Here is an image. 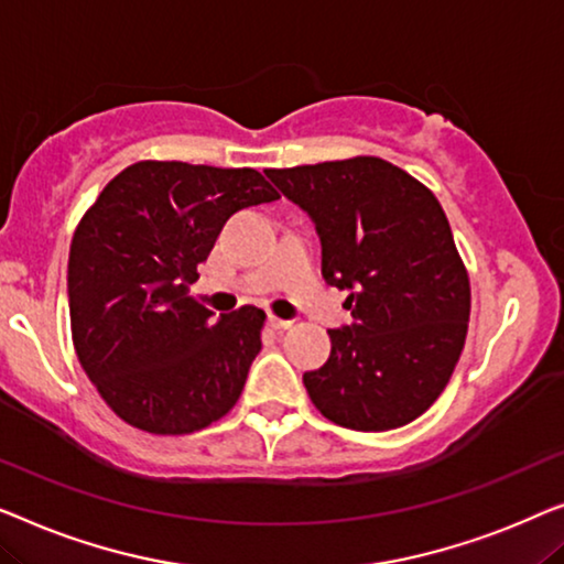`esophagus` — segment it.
Returning a JSON list of instances; mask_svg holds the SVG:
<instances>
[{
    "instance_id": "1",
    "label": "esophagus",
    "mask_w": 564,
    "mask_h": 564,
    "mask_svg": "<svg viewBox=\"0 0 564 564\" xmlns=\"http://www.w3.org/2000/svg\"><path fill=\"white\" fill-rule=\"evenodd\" d=\"M268 324H271V327H273L275 332H285V329H291V324H293V322H289V319H281V316L271 314V316H268Z\"/></svg>"
}]
</instances>
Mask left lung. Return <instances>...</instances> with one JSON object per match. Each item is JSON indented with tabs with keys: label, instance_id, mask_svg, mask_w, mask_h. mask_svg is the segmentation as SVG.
<instances>
[{
	"label": "left lung",
	"instance_id": "left-lung-1",
	"mask_svg": "<svg viewBox=\"0 0 564 564\" xmlns=\"http://www.w3.org/2000/svg\"><path fill=\"white\" fill-rule=\"evenodd\" d=\"M322 240V275L347 291L352 324L304 372L322 416L347 430L414 422L449 383L470 319V279L442 204L383 158L268 169Z\"/></svg>",
	"mask_w": 564,
	"mask_h": 564
}]
</instances>
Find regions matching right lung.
Returning a JSON list of instances; mask_svg holds the SVG:
<instances>
[{
	"label": "right lung",
	"mask_w": 564,
	"mask_h": 564,
	"mask_svg": "<svg viewBox=\"0 0 564 564\" xmlns=\"http://www.w3.org/2000/svg\"><path fill=\"white\" fill-rule=\"evenodd\" d=\"M275 199L256 169L140 161L86 209L68 256L70 335L122 422L192 434L240 399L265 312L240 306L214 319L188 289L225 221Z\"/></svg>",
	"instance_id": "obj_1"
}]
</instances>
